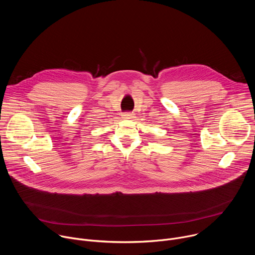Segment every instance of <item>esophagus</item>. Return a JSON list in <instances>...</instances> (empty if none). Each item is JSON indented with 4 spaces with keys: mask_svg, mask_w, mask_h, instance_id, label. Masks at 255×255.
I'll use <instances>...</instances> for the list:
<instances>
[{
    "mask_svg": "<svg viewBox=\"0 0 255 255\" xmlns=\"http://www.w3.org/2000/svg\"><path fill=\"white\" fill-rule=\"evenodd\" d=\"M122 118H124V119H135L136 114L135 113H125V114L122 115Z\"/></svg>",
    "mask_w": 255,
    "mask_h": 255,
    "instance_id": "obj_1",
    "label": "esophagus"
}]
</instances>
